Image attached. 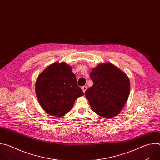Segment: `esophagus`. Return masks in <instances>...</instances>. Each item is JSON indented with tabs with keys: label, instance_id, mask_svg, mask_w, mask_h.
Listing matches in <instances>:
<instances>
[{
	"label": "esophagus",
	"instance_id": "1",
	"mask_svg": "<svg viewBox=\"0 0 160 160\" xmlns=\"http://www.w3.org/2000/svg\"><path fill=\"white\" fill-rule=\"evenodd\" d=\"M87 86H83L82 87V90H83V92L85 93V90H87Z\"/></svg>",
	"mask_w": 160,
	"mask_h": 160
}]
</instances>
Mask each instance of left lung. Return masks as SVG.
<instances>
[{
	"label": "left lung",
	"instance_id": "1",
	"mask_svg": "<svg viewBox=\"0 0 160 160\" xmlns=\"http://www.w3.org/2000/svg\"><path fill=\"white\" fill-rule=\"evenodd\" d=\"M94 84L85 91L93 111L104 118H112L120 112L127 101L130 81L127 75L109 62L92 68L90 74Z\"/></svg>",
	"mask_w": 160,
	"mask_h": 160
}]
</instances>
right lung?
Returning a JSON list of instances; mask_svg holds the SVG:
<instances>
[{
  "instance_id": "add662e5",
  "label": "right lung",
  "mask_w": 160,
  "mask_h": 160,
  "mask_svg": "<svg viewBox=\"0 0 160 160\" xmlns=\"http://www.w3.org/2000/svg\"><path fill=\"white\" fill-rule=\"evenodd\" d=\"M35 92L43 109L56 117L66 115L75 100L83 95L72 67L63 62L52 64L39 75Z\"/></svg>"
}]
</instances>
